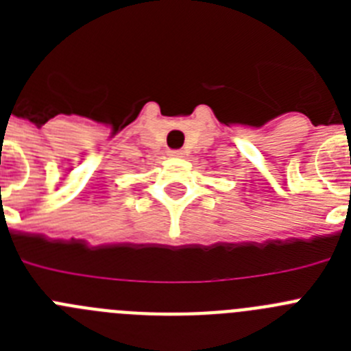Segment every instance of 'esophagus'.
I'll return each instance as SVG.
<instances>
[{"instance_id": "34e87169", "label": "esophagus", "mask_w": 351, "mask_h": 351, "mask_svg": "<svg viewBox=\"0 0 351 351\" xmlns=\"http://www.w3.org/2000/svg\"><path fill=\"white\" fill-rule=\"evenodd\" d=\"M169 154L173 158H178V156H181L182 151H179V149H172V151H169Z\"/></svg>"}]
</instances>
